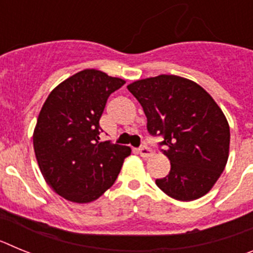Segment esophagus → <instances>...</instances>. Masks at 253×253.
<instances>
[{"instance_id":"esophagus-1","label":"esophagus","mask_w":253,"mask_h":253,"mask_svg":"<svg viewBox=\"0 0 253 253\" xmlns=\"http://www.w3.org/2000/svg\"><path fill=\"white\" fill-rule=\"evenodd\" d=\"M139 154L143 158H148L151 157V156H153V151H152L151 148H148V147L143 146L139 148Z\"/></svg>"}]
</instances>
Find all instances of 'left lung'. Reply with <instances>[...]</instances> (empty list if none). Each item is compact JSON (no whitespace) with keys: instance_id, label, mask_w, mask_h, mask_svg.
Returning a JSON list of instances; mask_svg holds the SVG:
<instances>
[{"instance_id":"8db88e82","label":"left lung","mask_w":253,"mask_h":253,"mask_svg":"<svg viewBox=\"0 0 253 253\" xmlns=\"http://www.w3.org/2000/svg\"><path fill=\"white\" fill-rule=\"evenodd\" d=\"M126 87L142 105L148 131L162 135L161 146L167 148L171 169L156 185L180 202L209 193L229 156L231 133L222 109L200 84L180 76L160 75Z\"/></svg>"}]
</instances>
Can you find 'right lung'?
<instances>
[{
  "label": "right lung",
  "instance_id": "1",
  "mask_svg": "<svg viewBox=\"0 0 253 253\" xmlns=\"http://www.w3.org/2000/svg\"><path fill=\"white\" fill-rule=\"evenodd\" d=\"M124 80L84 69L58 84L40 110L33 134L35 157L46 184L68 202L86 204L110 189L129 147L99 142L107 97Z\"/></svg>",
  "mask_w": 253,
  "mask_h": 253
}]
</instances>
